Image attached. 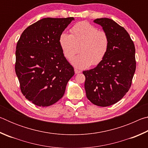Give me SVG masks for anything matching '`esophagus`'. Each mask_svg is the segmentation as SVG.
Segmentation results:
<instances>
[{
	"label": "esophagus",
	"mask_w": 148,
	"mask_h": 148,
	"mask_svg": "<svg viewBox=\"0 0 148 148\" xmlns=\"http://www.w3.org/2000/svg\"><path fill=\"white\" fill-rule=\"evenodd\" d=\"M74 72H75V74H79V73H80V72H81V71H79V70L76 69H74Z\"/></svg>",
	"instance_id": "esophagus-1"
}]
</instances>
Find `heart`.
Listing matches in <instances>:
<instances>
[{
  "instance_id": "b5f03b06",
  "label": "heart",
  "mask_w": 148,
  "mask_h": 148,
  "mask_svg": "<svg viewBox=\"0 0 148 148\" xmlns=\"http://www.w3.org/2000/svg\"><path fill=\"white\" fill-rule=\"evenodd\" d=\"M70 31L71 34L63 32L59 39L65 58L71 60L77 53L79 47L80 54L72 60L74 66L82 69L101 63L109 49L107 32L87 21L74 25Z\"/></svg>"
}]
</instances>
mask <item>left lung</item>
<instances>
[{"label": "left lung", "instance_id": "8db88e82", "mask_svg": "<svg viewBox=\"0 0 148 148\" xmlns=\"http://www.w3.org/2000/svg\"><path fill=\"white\" fill-rule=\"evenodd\" d=\"M107 32L110 46L106 57L95 68L85 71L87 98L106 107L120 101L129 91L136 70L135 47L123 27L108 18L94 21Z\"/></svg>", "mask_w": 148, "mask_h": 148}]
</instances>
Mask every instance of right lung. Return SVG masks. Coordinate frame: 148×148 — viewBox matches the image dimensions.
<instances>
[{"label":"right lung","instance_id":"add662e5","mask_svg":"<svg viewBox=\"0 0 148 148\" xmlns=\"http://www.w3.org/2000/svg\"><path fill=\"white\" fill-rule=\"evenodd\" d=\"M74 17L39 20L29 26L17 43L15 71L25 98L49 106L63 97L74 71L62 53L59 36Z\"/></svg>","mask_w":148,"mask_h":148}]
</instances>
